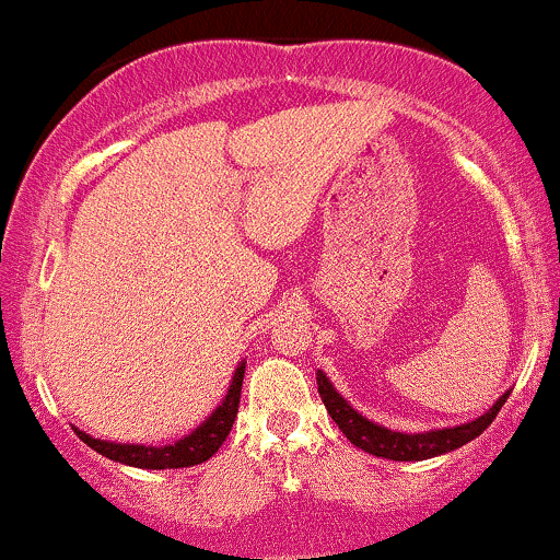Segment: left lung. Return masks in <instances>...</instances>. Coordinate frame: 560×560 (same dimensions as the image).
I'll use <instances>...</instances> for the list:
<instances>
[{
  "label": "left lung",
  "mask_w": 560,
  "mask_h": 560,
  "mask_svg": "<svg viewBox=\"0 0 560 560\" xmlns=\"http://www.w3.org/2000/svg\"><path fill=\"white\" fill-rule=\"evenodd\" d=\"M318 395L324 400L326 410L342 429V434L352 442L355 447L365 450V453L376 455V458H389V460H427L434 455L450 453L455 447H464L466 442H471L474 436H479L487 427L494 421V416L500 413L508 395L500 397L498 402L487 410L485 416H479L477 421H468L464 427L453 429H434V432L423 434H402L392 432V429L378 427V423L363 419L358 410H352L342 395H337V389L331 387L329 378L324 376V371H318Z\"/></svg>",
  "instance_id": "obj_1"
}]
</instances>
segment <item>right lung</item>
<instances>
[{
	"instance_id": "obj_1",
	"label": "right lung",
	"mask_w": 560,
	"mask_h": 560,
	"mask_svg": "<svg viewBox=\"0 0 560 560\" xmlns=\"http://www.w3.org/2000/svg\"><path fill=\"white\" fill-rule=\"evenodd\" d=\"M242 378H244V363L236 369L234 378H231V387L226 400L215 408V413L208 421L199 423V427L184 440L173 442L165 447H144V445H115V442H102L94 436L75 432L86 442L89 447L102 453L105 458L118 460V464L137 466V468H184V466H197L202 460L213 458L218 447L226 442L236 421V410H240V397H242Z\"/></svg>"
}]
</instances>
